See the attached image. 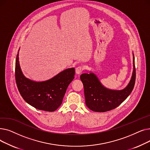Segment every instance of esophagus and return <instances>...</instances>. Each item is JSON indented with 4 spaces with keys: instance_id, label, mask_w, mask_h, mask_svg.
<instances>
[{
    "instance_id": "1",
    "label": "esophagus",
    "mask_w": 150,
    "mask_h": 150,
    "mask_svg": "<svg viewBox=\"0 0 150 150\" xmlns=\"http://www.w3.org/2000/svg\"><path fill=\"white\" fill-rule=\"evenodd\" d=\"M83 70H84V67H83V66H78V67H77L75 69V72H76V73L77 74H81L83 72Z\"/></svg>"
}]
</instances>
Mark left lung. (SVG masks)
Listing matches in <instances>:
<instances>
[{
	"label": "left lung",
	"mask_w": 150,
	"mask_h": 150,
	"mask_svg": "<svg viewBox=\"0 0 150 150\" xmlns=\"http://www.w3.org/2000/svg\"><path fill=\"white\" fill-rule=\"evenodd\" d=\"M80 79L84 86L86 105L95 112H103L119 106L131 93L136 81V67L133 54V72L128 86L123 90H111L101 84L93 73L83 74Z\"/></svg>",
	"instance_id": "8db88e82"
}]
</instances>
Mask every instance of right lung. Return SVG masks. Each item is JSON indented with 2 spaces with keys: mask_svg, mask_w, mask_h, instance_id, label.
Segmentation results:
<instances>
[{
  "mask_svg": "<svg viewBox=\"0 0 150 150\" xmlns=\"http://www.w3.org/2000/svg\"><path fill=\"white\" fill-rule=\"evenodd\" d=\"M74 68L67 69L51 79L36 82L23 75L19 62V51L15 64V79L18 89L27 103L39 110L53 112L61 105L69 84L74 80Z\"/></svg>",
  "mask_w": 150,
  "mask_h": 150,
  "instance_id": "obj_1",
  "label": "right lung"
}]
</instances>
